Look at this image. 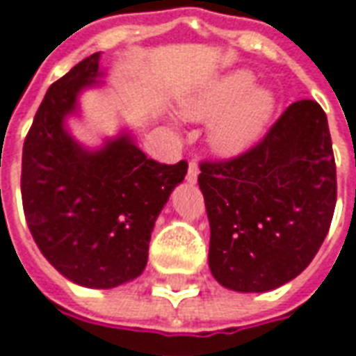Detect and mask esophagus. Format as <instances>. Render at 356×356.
<instances>
[{
	"label": "esophagus",
	"mask_w": 356,
	"mask_h": 356,
	"mask_svg": "<svg viewBox=\"0 0 356 356\" xmlns=\"http://www.w3.org/2000/svg\"><path fill=\"white\" fill-rule=\"evenodd\" d=\"M196 179H198V163L191 162L188 163V171H186V181L188 183H196Z\"/></svg>",
	"instance_id": "1"
}]
</instances>
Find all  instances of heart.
Returning a JSON list of instances; mask_svg holds the SVG:
<instances>
[{"mask_svg":"<svg viewBox=\"0 0 356 356\" xmlns=\"http://www.w3.org/2000/svg\"><path fill=\"white\" fill-rule=\"evenodd\" d=\"M254 76L244 70L225 74L181 99L191 120H211L209 140L217 152L234 156L259 139L275 114L276 99L265 88H252Z\"/></svg>","mask_w":356,"mask_h":356,"instance_id":"1","label":"heart"}]
</instances>
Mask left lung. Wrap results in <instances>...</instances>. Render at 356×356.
I'll use <instances>...</instances> for the list:
<instances>
[{"mask_svg":"<svg viewBox=\"0 0 356 356\" xmlns=\"http://www.w3.org/2000/svg\"><path fill=\"white\" fill-rule=\"evenodd\" d=\"M209 268L234 291L290 282L322 246L337 198L336 160L321 104H290L255 147L202 162Z\"/></svg>","mask_w":356,"mask_h":356,"instance_id":"left-lung-1","label":"left lung"}]
</instances>
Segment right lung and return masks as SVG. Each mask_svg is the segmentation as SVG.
I'll use <instances>...</instances> for the list:
<instances>
[{"mask_svg":"<svg viewBox=\"0 0 356 356\" xmlns=\"http://www.w3.org/2000/svg\"><path fill=\"white\" fill-rule=\"evenodd\" d=\"M99 58H83L47 89L22 148L20 193L45 259L72 282L108 290L145 270L156 217L188 163L147 158L127 133L99 150L72 139L65 118L81 88L97 83Z\"/></svg>","mask_w":356,"mask_h":356,"instance_id":"obj_1","label":"right lung"}]
</instances>
